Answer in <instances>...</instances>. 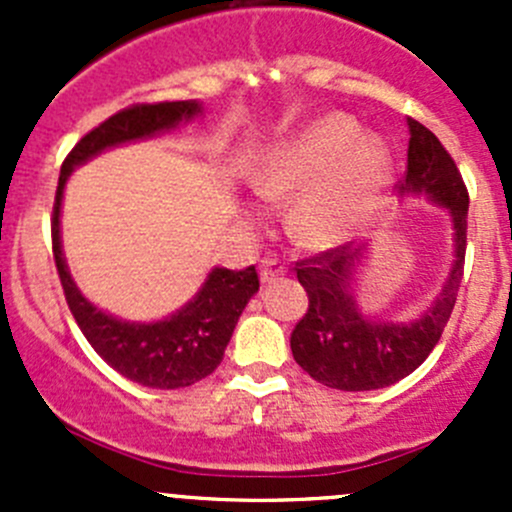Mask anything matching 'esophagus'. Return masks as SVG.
Masks as SVG:
<instances>
[{"mask_svg": "<svg viewBox=\"0 0 512 512\" xmlns=\"http://www.w3.org/2000/svg\"><path fill=\"white\" fill-rule=\"evenodd\" d=\"M282 275H287V265L285 262L277 260V257H265V260L260 262L262 282H275V280H280Z\"/></svg>", "mask_w": 512, "mask_h": 512, "instance_id": "34e87169", "label": "esophagus"}]
</instances>
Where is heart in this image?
Wrapping results in <instances>:
<instances>
[{
    "label": "heart",
    "mask_w": 512,
    "mask_h": 512,
    "mask_svg": "<svg viewBox=\"0 0 512 512\" xmlns=\"http://www.w3.org/2000/svg\"><path fill=\"white\" fill-rule=\"evenodd\" d=\"M389 178L386 143L334 113L272 148L257 168L255 190L275 203L297 195L292 235L307 247H332L369 223Z\"/></svg>",
    "instance_id": "b5f03b06"
}]
</instances>
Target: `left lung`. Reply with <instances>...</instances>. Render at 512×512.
I'll return each instance as SVG.
<instances>
[{
	"mask_svg": "<svg viewBox=\"0 0 512 512\" xmlns=\"http://www.w3.org/2000/svg\"><path fill=\"white\" fill-rule=\"evenodd\" d=\"M409 165L401 193H426L451 210L456 262L436 302L411 324L371 322L356 309L349 282L359 250L329 247L297 262V280L309 297L304 317L292 329L294 361L319 384L339 391H371L396 384L416 371L446 329L466 265L468 190L456 160L426 126L409 118Z\"/></svg>",
	"mask_w": 512,
	"mask_h": 512,
	"instance_id": "1",
	"label": "left lung"
}]
</instances>
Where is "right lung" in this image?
<instances>
[{
  "label": "right lung",
  "instance_id": "right-lung-1",
  "mask_svg": "<svg viewBox=\"0 0 512 512\" xmlns=\"http://www.w3.org/2000/svg\"><path fill=\"white\" fill-rule=\"evenodd\" d=\"M195 113H200L198 101H158L133 103L108 116L106 121L91 128L64 158L59 185H56L54 213H51V250H54L56 272L64 287L66 304L84 332L86 342L111 369L151 389H183L218 369L242 309L260 289L255 265L245 270H225V267L213 270L198 297L163 322H121L86 302L66 270L59 240L61 195L74 165L96 156L103 148L173 128L175 123L193 118Z\"/></svg>",
  "mask_w": 512,
  "mask_h": 512
}]
</instances>
